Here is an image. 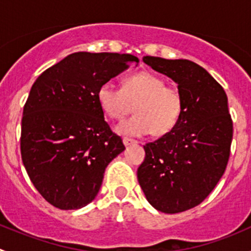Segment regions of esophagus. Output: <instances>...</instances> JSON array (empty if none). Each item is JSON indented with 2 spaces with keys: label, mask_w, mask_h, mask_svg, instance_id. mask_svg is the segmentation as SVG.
<instances>
[{
  "label": "esophagus",
  "mask_w": 251,
  "mask_h": 251,
  "mask_svg": "<svg viewBox=\"0 0 251 251\" xmlns=\"http://www.w3.org/2000/svg\"><path fill=\"white\" fill-rule=\"evenodd\" d=\"M123 142H124V144H125L126 147L130 146V144H135V143H137V141L132 140V138H128V137H124V138H123Z\"/></svg>",
  "instance_id": "esophagus-1"
}]
</instances>
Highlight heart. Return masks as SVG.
Segmentation results:
<instances>
[{"instance_id":"1","label":"heart","mask_w":251,"mask_h":251,"mask_svg":"<svg viewBox=\"0 0 251 251\" xmlns=\"http://www.w3.org/2000/svg\"><path fill=\"white\" fill-rule=\"evenodd\" d=\"M100 109L114 120L132 110L136 115L116 126L120 135L144 136L153 132L163 136L177 125L183 111L181 91L166 85L165 80L149 72H140L124 78L123 88L105 82L97 91Z\"/></svg>"}]
</instances>
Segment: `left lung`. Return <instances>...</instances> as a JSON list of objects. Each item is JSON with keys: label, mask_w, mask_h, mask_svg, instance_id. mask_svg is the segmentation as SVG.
Instances as JSON below:
<instances>
[{"label": "left lung", "mask_w": 251, "mask_h": 251, "mask_svg": "<svg viewBox=\"0 0 251 251\" xmlns=\"http://www.w3.org/2000/svg\"><path fill=\"white\" fill-rule=\"evenodd\" d=\"M143 62L177 83L183 97L179 121L147 143L137 178L147 201L165 214L197 206L226 170L233 123L227 95L204 68L188 59L143 57Z\"/></svg>", "instance_id": "1"}]
</instances>
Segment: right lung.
I'll return each mask as SVG.
<instances>
[{"label":"right lung","mask_w":251,"mask_h":251,"mask_svg":"<svg viewBox=\"0 0 251 251\" xmlns=\"http://www.w3.org/2000/svg\"><path fill=\"white\" fill-rule=\"evenodd\" d=\"M138 62L132 54L76 52L32 85L23 110L20 151L32 184L53 206L90 204L108 164L125 149L104 120L97 91Z\"/></svg>","instance_id":"obj_1"}]
</instances>
